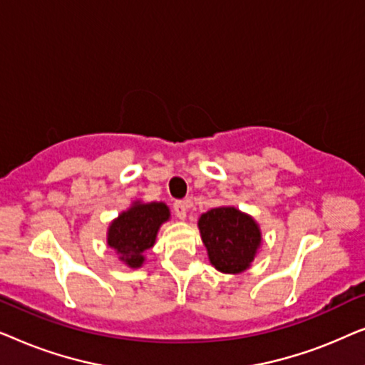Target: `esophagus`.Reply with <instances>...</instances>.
I'll list each match as a JSON object with an SVG mask.
<instances>
[{
	"instance_id": "34e87169",
	"label": "esophagus",
	"mask_w": 365,
	"mask_h": 365,
	"mask_svg": "<svg viewBox=\"0 0 365 365\" xmlns=\"http://www.w3.org/2000/svg\"><path fill=\"white\" fill-rule=\"evenodd\" d=\"M174 214H176V217L179 219H186L187 216V202L186 201H178L174 202Z\"/></svg>"
}]
</instances>
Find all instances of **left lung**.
Masks as SVG:
<instances>
[{
    "label": "left lung",
    "instance_id": "1",
    "mask_svg": "<svg viewBox=\"0 0 365 365\" xmlns=\"http://www.w3.org/2000/svg\"><path fill=\"white\" fill-rule=\"evenodd\" d=\"M209 262L224 274H241L251 267L262 244L256 219L234 206L202 212L197 221Z\"/></svg>",
    "mask_w": 365,
    "mask_h": 365
}]
</instances>
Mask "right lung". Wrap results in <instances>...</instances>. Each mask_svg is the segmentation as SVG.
<instances>
[{"label":"right lung","mask_w":365,"mask_h":365,"mask_svg":"<svg viewBox=\"0 0 365 365\" xmlns=\"http://www.w3.org/2000/svg\"><path fill=\"white\" fill-rule=\"evenodd\" d=\"M169 219L171 211L166 202H143L141 199H136L126 211L118 214V217L109 222L108 246L114 249L119 261L128 267H143L146 262L144 252L154 246L159 229Z\"/></svg>","instance_id":"obj_1"}]
</instances>
